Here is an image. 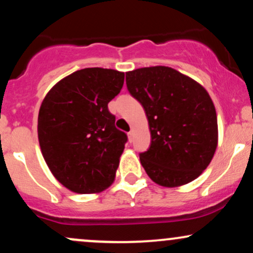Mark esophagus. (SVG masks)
<instances>
[{
	"label": "esophagus",
	"instance_id": "34e87169",
	"mask_svg": "<svg viewBox=\"0 0 253 253\" xmlns=\"http://www.w3.org/2000/svg\"><path fill=\"white\" fill-rule=\"evenodd\" d=\"M127 135H128V140H129V143H132V141H133V138H134V134H133V130H130V132L127 133Z\"/></svg>",
	"mask_w": 253,
	"mask_h": 253
}]
</instances>
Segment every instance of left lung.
Here are the masks:
<instances>
[{
	"mask_svg": "<svg viewBox=\"0 0 253 253\" xmlns=\"http://www.w3.org/2000/svg\"><path fill=\"white\" fill-rule=\"evenodd\" d=\"M126 84L149 120L151 145L139 156L150 178L168 188L197 178L217 146L216 112L207 90L168 66L127 72Z\"/></svg>",
	"mask_w": 253,
	"mask_h": 253,
	"instance_id": "1",
	"label": "left lung"
}]
</instances>
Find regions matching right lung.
Segmentation results:
<instances>
[{"instance_id":"right-lung-1","label":"right lung","mask_w":253,"mask_h":253,"mask_svg":"<svg viewBox=\"0 0 253 253\" xmlns=\"http://www.w3.org/2000/svg\"><path fill=\"white\" fill-rule=\"evenodd\" d=\"M124 80V72L112 69H82L59 81L40 106L38 138L43 159L74 193H100L114 181L127 135L115 127L108 103Z\"/></svg>"}]
</instances>
